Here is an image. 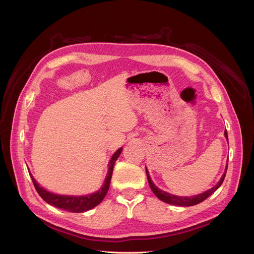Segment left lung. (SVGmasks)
I'll use <instances>...</instances> for the list:
<instances>
[{"instance_id":"left-lung-1","label":"left lung","mask_w":254,"mask_h":254,"mask_svg":"<svg viewBox=\"0 0 254 254\" xmlns=\"http://www.w3.org/2000/svg\"><path fill=\"white\" fill-rule=\"evenodd\" d=\"M225 136L226 139L228 140V133H227V130L225 131ZM227 168H228V164L226 166V171L224 173V175H222V177L220 178V180L218 181V183L216 184V186L213 187L212 189L205 190L204 193L202 194H199V195H195V196H190V197H180V196H175V195H172L170 193H166V191L164 190H161L159 188H157L155 184H153V182L151 181L150 179V176H149V173L147 171V168H146V175H147V179H148V183H149V187L151 189V190L153 191V194H155L160 200H162L166 203H170V204H174V205H180V206H190V205H195V204H198L202 202L203 200H205V199L207 197H210L215 190H216L221 184L222 182H224V179L226 177V173H227Z\"/></svg>"}]
</instances>
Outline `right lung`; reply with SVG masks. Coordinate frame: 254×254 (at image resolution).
Masks as SVG:
<instances>
[{"instance_id": "1", "label": "right lung", "mask_w": 254, "mask_h": 254, "mask_svg": "<svg viewBox=\"0 0 254 254\" xmlns=\"http://www.w3.org/2000/svg\"><path fill=\"white\" fill-rule=\"evenodd\" d=\"M123 148L118 149L113 153V156L109 162V168H108V174H107V177L105 179V182L103 184V187L99 189L96 193L90 194V195H84V196H66V195H57V194H53L51 191H48L47 190H44L42 187H40L39 184L36 182L34 179V177L32 174L29 173L30 178L33 180L34 187L36 190L38 191V194L40 195V197L43 199L45 202H48L51 205H54L55 207H58V209L68 211L72 213H82L86 212L88 210L93 209L94 206L101 203L103 201V199L105 198L107 191L109 190L110 187V181H111V176L113 172V166L115 161L118 160L120 157L121 152Z\"/></svg>"}]
</instances>
